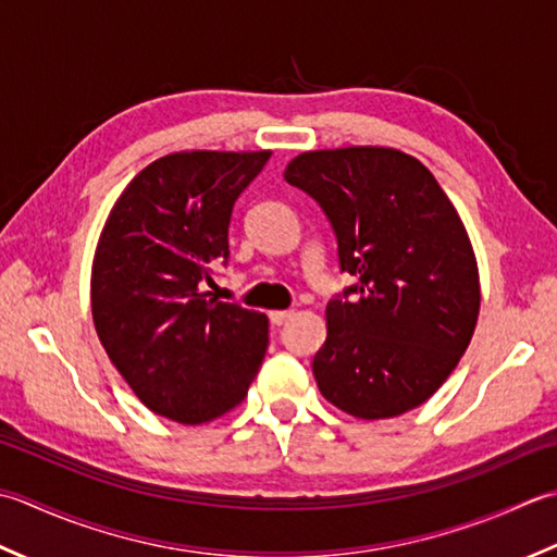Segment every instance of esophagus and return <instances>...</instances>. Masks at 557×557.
Instances as JSON below:
<instances>
[{
	"label": "esophagus",
	"mask_w": 557,
	"mask_h": 557,
	"mask_svg": "<svg viewBox=\"0 0 557 557\" xmlns=\"http://www.w3.org/2000/svg\"><path fill=\"white\" fill-rule=\"evenodd\" d=\"M269 317H271V322H274L276 326H281V324H286L290 320L293 310H274V312H269Z\"/></svg>",
	"instance_id": "obj_1"
}]
</instances>
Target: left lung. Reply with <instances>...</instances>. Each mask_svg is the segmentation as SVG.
<instances>
[{"mask_svg":"<svg viewBox=\"0 0 557 557\" xmlns=\"http://www.w3.org/2000/svg\"><path fill=\"white\" fill-rule=\"evenodd\" d=\"M283 177L320 201L356 276L326 305L312 372L344 413L380 421L433 396L469 348L481 310L473 245L433 173L399 149L305 151Z\"/></svg>","mask_w":557,"mask_h":557,"instance_id":"8db88e82","label":"left lung"}]
</instances>
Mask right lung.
Listing matches in <instances>:
<instances>
[{
  "instance_id": "1",
  "label": "right lung",
  "mask_w": 557,
  "mask_h": 557,
  "mask_svg": "<svg viewBox=\"0 0 557 557\" xmlns=\"http://www.w3.org/2000/svg\"><path fill=\"white\" fill-rule=\"evenodd\" d=\"M271 151H180L124 187L90 267L100 344L153 413L199 425L240 404L269 346L267 314L203 290L231 257L233 203Z\"/></svg>"
}]
</instances>
